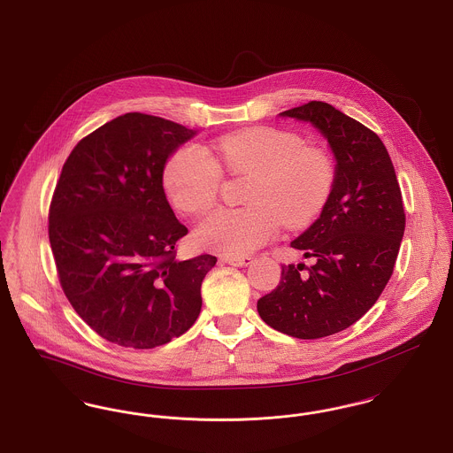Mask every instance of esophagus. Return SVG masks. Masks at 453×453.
Listing matches in <instances>:
<instances>
[{"instance_id": "1", "label": "esophagus", "mask_w": 453, "mask_h": 453, "mask_svg": "<svg viewBox=\"0 0 453 453\" xmlns=\"http://www.w3.org/2000/svg\"><path fill=\"white\" fill-rule=\"evenodd\" d=\"M224 262L227 265L248 266L251 264V258L250 257H227V258H224Z\"/></svg>"}]
</instances>
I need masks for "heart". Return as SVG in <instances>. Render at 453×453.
Instances as JSON below:
<instances>
[{"instance_id": "1", "label": "heart", "mask_w": 453, "mask_h": 453, "mask_svg": "<svg viewBox=\"0 0 453 453\" xmlns=\"http://www.w3.org/2000/svg\"><path fill=\"white\" fill-rule=\"evenodd\" d=\"M215 150L229 173H253L244 209H219L195 227V242L213 253L241 257L272 240L280 220L288 227L311 222L334 187V165L323 152L304 149L297 134L258 127L217 140ZM222 181L220 165L196 143L180 147L164 167V189L180 212L212 207Z\"/></svg>"}]
</instances>
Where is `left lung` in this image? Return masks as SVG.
I'll list each match as a JSON object with an SVG mask.
<instances>
[{
	"instance_id": "8db88e82",
	"label": "left lung",
	"mask_w": 453,
	"mask_h": 453,
	"mask_svg": "<svg viewBox=\"0 0 453 453\" xmlns=\"http://www.w3.org/2000/svg\"><path fill=\"white\" fill-rule=\"evenodd\" d=\"M279 116L310 123L326 140L334 187L319 219L291 241L313 265H282L279 286L258 299L257 310L282 334L321 339L356 323L383 293L405 213L394 164L370 128L321 101Z\"/></svg>"
}]
</instances>
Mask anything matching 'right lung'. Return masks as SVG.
Instances as JSON below:
<instances>
[{
    "instance_id": "obj_1",
    "label": "right lung",
    "mask_w": 453,
    "mask_h": 453,
    "mask_svg": "<svg viewBox=\"0 0 453 453\" xmlns=\"http://www.w3.org/2000/svg\"><path fill=\"white\" fill-rule=\"evenodd\" d=\"M195 134L127 112L81 138L61 169L50 209L59 282L79 317L112 344L164 346L200 315V288L217 258H176L188 229L162 187L167 160Z\"/></svg>"
}]
</instances>
